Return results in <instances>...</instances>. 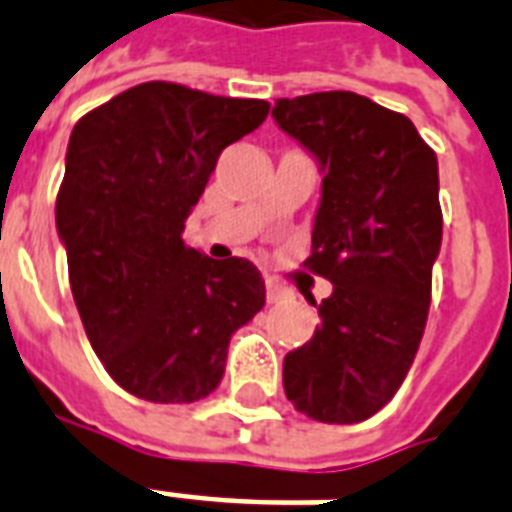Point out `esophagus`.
Segmentation results:
<instances>
[{
	"mask_svg": "<svg viewBox=\"0 0 512 512\" xmlns=\"http://www.w3.org/2000/svg\"><path fill=\"white\" fill-rule=\"evenodd\" d=\"M289 295H292V292H289L284 284H279V281H273V279L265 281V297H268V303H281V300Z\"/></svg>",
	"mask_w": 512,
	"mask_h": 512,
	"instance_id": "obj_1",
	"label": "esophagus"
}]
</instances>
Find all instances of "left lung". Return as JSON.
<instances>
[{
  "instance_id": "left-lung-1",
  "label": "left lung",
  "mask_w": 512,
  "mask_h": 512,
  "mask_svg": "<svg viewBox=\"0 0 512 512\" xmlns=\"http://www.w3.org/2000/svg\"><path fill=\"white\" fill-rule=\"evenodd\" d=\"M271 116L324 177L305 265L332 281L311 300L313 337L284 356V393L313 420L361 422L396 396L425 332L444 228L438 159L404 114L356 92L279 98Z\"/></svg>"
}]
</instances>
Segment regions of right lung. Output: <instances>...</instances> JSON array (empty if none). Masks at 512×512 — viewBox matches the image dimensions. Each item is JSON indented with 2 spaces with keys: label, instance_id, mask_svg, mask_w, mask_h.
Segmentation results:
<instances>
[{
  "label": "right lung",
  "instance_id": "1",
  "mask_svg": "<svg viewBox=\"0 0 512 512\" xmlns=\"http://www.w3.org/2000/svg\"><path fill=\"white\" fill-rule=\"evenodd\" d=\"M268 116V103L146 82L79 119L55 225L92 350L127 393L154 404L209 396L228 342L265 303L244 257L185 247V220L217 156Z\"/></svg>",
  "mask_w": 512,
  "mask_h": 512
}]
</instances>
